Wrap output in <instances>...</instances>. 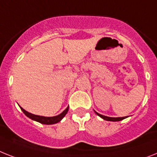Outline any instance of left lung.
I'll use <instances>...</instances> for the list:
<instances>
[{"label":"left lung","mask_w":157,"mask_h":157,"mask_svg":"<svg viewBox=\"0 0 157 157\" xmlns=\"http://www.w3.org/2000/svg\"><path fill=\"white\" fill-rule=\"evenodd\" d=\"M94 112L98 115L99 116H100L102 119H103V120H107V121H114V122H116V121H120V120H124V119H125V118H127V116H125V117H108V116H103V115H100V114H99L98 112H96V111H94Z\"/></svg>","instance_id":"8db88e82"}]
</instances>
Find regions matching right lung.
<instances>
[{
	"instance_id": "1",
	"label": "right lung",
	"mask_w": 157,
	"mask_h": 157,
	"mask_svg": "<svg viewBox=\"0 0 157 157\" xmlns=\"http://www.w3.org/2000/svg\"><path fill=\"white\" fill-rule=\"evenodd\" d=\"M21 111L24 112V114L27 117H29L31 120H35L37 122H39L42 124H57V123L60 122L61 120H63V117H64L67 113L68 112V110H69V107H67L64 111L58 116H53V117H45V116H37V115H33L32 113H29L28 111H26L25 109H23L22 107H21Z\"/></svg>"
}]
</instances>
